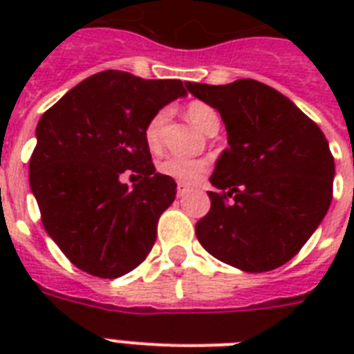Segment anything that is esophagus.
I'll return each instance as SVG.
<instances>
[{"label":"esophagus","mask_w":354,"mask_h":354,"mask_svg":"<svg viewBox=\"0 0 354 354\" xmlns=\"http://www.w3.org/2000/svg\"><path fill=\"white\" fill-rule=\"evenodd\" d=\"M189 191H191V187H189V185H185V183H178L176 185V194L178 196H183V194H187Z\"/></svg>","instance_id":"1"}]
</instances>
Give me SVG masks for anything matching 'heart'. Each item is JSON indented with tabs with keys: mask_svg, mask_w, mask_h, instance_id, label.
<instances>
[{
	"mask_svg": "<svg viewBox=\"0 0 354 354\" xmlns=\"http://www.w3.org/2000/svg\"><path fill=\"white\" fill-rule=\"evenodd\" d=\"M185 113H187L189 121L205 133H209L213 128L221 124V119H218V113L215 112V108H211L209 104H205L202 101L189 102L187 108H185ZM167 115H169L167 110H158L149 119V122L145 124V143H147V147L152 152L160 150L161 147V132H163V124L167 121ZM209 161L204 160V158H196V160L165 158V160L158 163V172L160 174L172 178V180L182 183H198L209 172Z\"/></svg>",
	"mask_w": 354,
	"mask_h": 354,
	"instance_id": "obj_1",
	"label": "heart"
}]
</instances>
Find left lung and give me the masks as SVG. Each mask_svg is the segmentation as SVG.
I'll return each mask as SVG.
<instances>
[{
  "mask_svg": "<svg viewBox=\"0 0 354 354\" xmlns=\"http://www.w3.org/2000/svg\"><path fill=\"white\" fill-rule=\"evenodd\" d=\"M185 86L218 110L230 143L211 176L216 191H207L211 209L196 222V239L244 272L279 268L310 239L333 200L335 158L324 132L257 80Z\"/></svg>",
  "mask_w": 354,
  "mask_h": 354,
  "instance_id": "8db88e82",
  "label": "left lung"
}]
</instances>
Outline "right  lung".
Instances as JSON below:
<instances>
[{
	"mask_svg": "<svg viewBox=\"0 0 354 354\" xmlns=\"http://www.w3.org/2000/svg\"><path fill=\"white\" fill-rule=\"evenodd\" d=\"M182 95V80L108 69L75 86L38 121L30 191L46 232L82 272L115 279L154 246L176 182L156 172L143 130ZM124 170L140 178L132 189L118 182Z\"/></svg>",
	"mask_w": 354,
	"mask_h": 354,
	"instance_id": "right-lung-1",
	"label": "right lung"
}]
</instances>
